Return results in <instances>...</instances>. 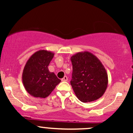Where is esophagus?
Listing matches in <instances>:
<instances>
[{
  "label": "esophagus",
  "instance_id": "obj_1",
  "mask_svg": "<svg viewBox=\"0 0 133 133\" xmlns=\"http://www.w3.org/2000/svg\"><path fill=\"white\" fill-rule=\"evenodd\" d=\"M68 78L67 76H64V77L61 79L62 81H68Z\"/></svg>",
  "mask_w": 133,
  "mask_h": 133
}]
</instances>
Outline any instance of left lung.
<instances>
[{"mask_svg":"<svg viewBox=\"0 0 133 133\" xmlns=\"http://www.w3.org/2000/svg\"><path fill=\"white\" fill-rule=\"evenodd\" d=\"M71 84L76 97L83 103L92 102L103 96L108 84V73L96 56L89 51L72 56Z\"/></svg>","mask_w":133,"mask_h":133,"instance_id":"1","label":"left lung"}]
</instances>
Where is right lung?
Masks as SVG:
<instances>
[{
    "label": "right lung",
    "mask_w": 133,
    "mask_h": 133,
    "mask_svg": "<svg viewBox=\"0 0 133 133\" xmlns=\"http://www.w3.org/2000/svg\"><path fill=\"white\" fill-rule=\"evenodd\" d=\"M54 53L39 50L32 55L23 69L22 80L24 88L30 96L45 98L61 82L54 72L49 71L48 65Z\"/></svg>",
    "instance_id": "add662e5"
}]
</instances>
